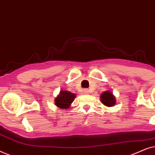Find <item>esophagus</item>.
Wrapping results in <instances>:
<instances>
[{"mask_svg": "<svg viewBox=\"0 0 155 155\" xmlns=\"http://www.w3.org/2000/svg\"><path fill=\"white\" fill-rule=\"evenodd\" d=\"M83 93L85 94H89V90H87V89H84Z\"/></svg>", "mask_w": 155, "mask_h": 155, "instance_id": "esophagus-1", "label": "esophagus"}]
</instances>
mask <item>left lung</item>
<instances>
[{"instance_id": "8db88e82", "label": "left lung", "mask_w": 155, "mask_h": 155, "mask_svg": "<svg viewBox=\"0 0 155 155\" xmlns=\"http://www.w3.org/2000/svg\"><path fill=\"white\" fill-rule=\"evenodd\" d=\"M101 101L107 107H113L116 104V99L113 93L110 91H106L101 94Z\"/></svg>"}]
</instances>
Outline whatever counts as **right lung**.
<instances>
[{
	"mask_svg": "<svg viewBox=\"0 0 155 155\" xmlns=\"http://www.w3.org/2000/svg\"><path fill=\"white\" fill-rule=\"evenodd\" d=\"M75 98V94L69 91L61 90L56 99H55V105L61 109H68Z\"/></svg>",
	"mask_w": 155,
	"mask_h": 155,
	"instance_id": "1",
	"label": "right lung"
}]
</instances>
